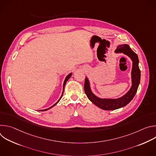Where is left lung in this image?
<instances>
[{
	"label": "left lung",
	"instance_id": "8db88e82",
	"mask_svg": "<svg viewBox=\"0 0 156 156\" xmlns=\"http://www.w3.org/2000/svg\"><path fill=\"white\" fill-rule=\"evenodd\" d=\"M115 53H123L129 57L133 62L131 72V86L126 94L117 99L101 98L93 93L88 78L86 77L84 81V89L87 98L94 105L105 110H113L126 105L134 98L140 83L141 72L139 69V59L137 54L132 51L128 44L119 45L115 51Z\"/></svg>",
	"mask_w": 156,
	"mask_h": 156
}]
</instances>
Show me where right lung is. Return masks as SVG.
<instances>
[{"mask_svg":"<svg viewBox=\"0 0 156 156\" xmlns=\"http://www.w3.org/2000/svg\"><path fill=\"white\" fill-rule=\"evenodd\" d=\"M72 75V73H69L67 76H66V78H65V80H64V82H63V91H62V95H61V96H60V99L58 100V101L55 103V104H54L53 105H52L51 107H49V108H46V109H44V110H39V111H46V110H49V109H50V108H51L52 107H53L54 106H55L59 101H60V100L61 99V98H62V96H63V91H64V87H65V84H66V81H67L69 80V78L71 77V76Z\"/></svg>","mask_w":156,"mask_h":156,"instance_id":"right-lung-1","label":"right lung"}]
</instances>
